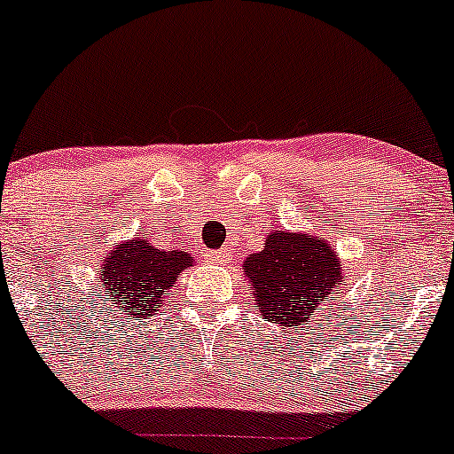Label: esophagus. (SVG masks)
<instances>
[{"label":"esophagus","mask_w":454,"mask_h":454,"mask_svg":"<svg viewBox=\"0 0 454 454\" xmlns=\"http://www.w3.org/2000/svg\"><path fill=\"white\" fill-rule=\"evenodd\" d=\"M214 260H216V262H225L227 260V254H225V251H216V254H214Z\"/></svg>","instance_id":"esophagus-1"}]
</instances>
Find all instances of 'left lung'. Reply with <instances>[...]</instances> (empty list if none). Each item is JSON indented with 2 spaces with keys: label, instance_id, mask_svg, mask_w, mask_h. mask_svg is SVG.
Masks as SVG:
<instances>
[{
  "label": "left lung",
  "instance_id": "left-lung-1",
  "mask_svg": "<svg viewBox=\"0 0 454 454\" xmlns=\"http://www.w3.org/2000/svg\"><path fill=\"white\" fill-rule=\"evenodd\" d=\"M242 266L262 315L288 328L303 325L345 282L334 247L308 233L270 231L264 249Z\"/></svg>",
  "mask_w": 454,
  "mask_h": 454
}]
</instances>
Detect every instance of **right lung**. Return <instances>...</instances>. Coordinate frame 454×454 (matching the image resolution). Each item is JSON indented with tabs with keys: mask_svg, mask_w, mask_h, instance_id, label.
Segmentation results:
<instances>
[{
	"mask_svg": "<svg viewBox=\"0 0 454 454\" xmlns=\"http://www.w3.org/2000/svg\"><path fill=\"white\" fill-rule=\"evenodd\" d=\"M196 264L188 251L159 249L146 236L115 245L100 266L102 297L120 321L135 324L159 312L172 284Z\"/></svg>",
	"mask_w": 454,
	"mask_h": 454,
	"instance_id": "add662e5",
	"label": "right lung"
}]
</instances>
